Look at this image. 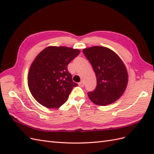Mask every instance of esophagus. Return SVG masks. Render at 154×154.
I'll return each instance as SVG.
<instances>
[{
	"instance_id": "obj_1",
	"label": "esophagus",
	"mask_w": 154,
	"mask_h": 154,
	"mask_svg": "<svg viewBox=\"0 0 154 154\" xmlns=\"http://www.w3.org/2000/svg\"><path fill=\"white\" fill-rule=\"evenodd\" d=\"M79 87H83L84 86V82H83V81H81V82L79 83Z\"/></svg>"
}]
</instances>
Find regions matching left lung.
<instances>
[{
    "label": "left lung",
    "instance_id": "left-lung-1",
    "mask_svg": "<svg viewBox=\"0 0 154 154\" xmlns=\"http://www.w3.org/2000/svg\"><path fill=\"white\" fill-rule=\"evenodd\" d=\"M92 65L97 77V87L88 93L91 102L106 106L115 102L125 91L128 75L124 62L115 52L103 46H92L83 50Z\"/></svg>",
    "mask_w": 154,
    "mask_h": 154
}]
</instances>
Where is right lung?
<instances>
[{"label": "right lung", "instance_id": "1", "mask_svg": "<svg viewBox=\"0 0 154 154\" xmlns=\"http://www.w3.org/2000/svg\"><path fill=\"white\" fill-rule=\"evenodd\" d=\"M79 54V49L52 45L38 54L28 75L29 89L38 103L48 109H57L66 102L77 86L67 65Z\"/></svg>", "mask_w": 154, "mask_h": 154}]
</instances>
